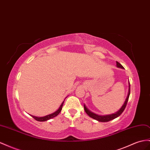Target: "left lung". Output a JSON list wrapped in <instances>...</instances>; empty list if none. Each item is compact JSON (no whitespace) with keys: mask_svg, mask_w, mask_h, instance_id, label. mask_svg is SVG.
I'll list each match as a JSON object with an SVG mask.
<instances>
[{"mask_svg":"<svg viewBox=\"0 0 150 150\" xmlns=\"http://www.w3.org/2000/svg\"><path fill=\"white\" fill-rule=\"evenodd\" d=\"M116 63H117V66L118 67H120V68H122V69L124 68V67L122 65H121V64L119 62L117 61ZM129 95H130V83L129 82V91H128L127 96L126 99H125V101L124 105H122V107L120 108V110L118 112H117L116 113H115V114H113L101 116V115H96V114H94V113L90 112V110H88V108L86 107V106L84 105V110H85V112H86V114L90 117H91V118L94 119L95 120H97L98 121H99V122H108V121L112 120L113 119L117 118V117L120 116L121 115V114H122V113L124 112V109L125 108V107H126V105H127V102H128Z\"/></svg>","mask_w":150,"mask_h":150,"instance_id":"left-lung-1","label":"left lung"}]
</instances>
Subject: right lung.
Here are the masks:
<instances>
[{
    "instance_id": "right-lung-1",
    "label": "right lung",
    "mask_w": 150,
    "mask_h": 150,
    "mask_svg": "<svg viewBox=\"0 0 150 150\" xmlns=\"http://www.w3.org/2000/svg\"><path fill=\"white\" fill-rule=\"evenodd\" d=\"M64 102L62 103L61 105H60L59 108L57 110L56 112H55L54 113H53V114H51L50 115H46L45 117H35V116H33V115H31L32 117H33V118L37 121H40V122H44V121H46V120H49L50 119H52L54 118V117H56L57 115L59 114V113L60 112V111L62 110V106H63V104H64Z\"/></svg>"
}]
</instances>
